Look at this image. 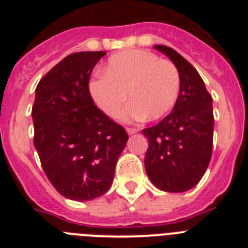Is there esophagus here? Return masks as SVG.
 Wrapping results in <instances>:
<instances>
[{
    "instance_id": "1",
    "label": "esophagus",
    "mask_w": 248,
    "mask_h": 248,
    "mask_svg": "<svg viewBox=\"0 0 248 248\" xmlns=\"http://www.w3.org/2000/svg\"><path fill=\"white\" fill-rule=\"evenodd\" d=\"M126 131H128V134H135V133H138L139 131V129L138 128H126Z\"/></svg>"
}]
</instances>
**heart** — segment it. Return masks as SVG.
<instances>
[{
	"label": "heart",
	"mask_w": 248,
	"mask_h": 248,
	"mask_svg": "<svg viewBox=\"0 0 248 248\" xmlns=\"http://www.w3.org/2000/svg\"><path fill=\"white\" fill-rule=\"evenodd\" d=\"M102 76L89 88L94 102L111 118H119L129 100L125 118L156 120L174 108L180 92V73L168 59L153 52L131 49L114 54L102 68Z\"/></svg>",
	"instance_id": "obj_1"
}]
</instances>
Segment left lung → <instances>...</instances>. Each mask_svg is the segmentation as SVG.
<instances>
[{
	"mask_svg": "<svg viewBox=\"0 0 248 248\" xmlns=\"http://www.w3.org/2000/svg\"><path fill=\"white\" fill-rule=\"evenodd\" d=\"M155 48L179 69L180 92L171 113L156 125L143 129L149 141L144 163L149 179L157 189L184 192L201 180L211 159L212 98L191 63L172 48Z\"/></svg>",
	"mask_w": 248,
	"mask_h": 248,
	"instance_id": "8db88e82",
	"label": "left lung"
}]
</instances>
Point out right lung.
Wrapping results in <instances>:
<instances>
[{"mask_svg":"<svg viewBox=\"0 0 248 248\" xmlns=\"http://www.w3.org/2000/svg\"><path fill=\"white\" fill-rule=\"evenodd\" d=\"M105 54H69L36 88L34 146L50 184L74 201L93 200L108 191L129 138L94 104L89 92L92 71Z\"/></svg>","mask_w":248,"mask_h":248,"instance_id":"right-lung-1","label":"right lung"}]
</instances>
